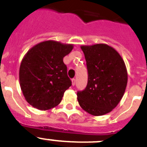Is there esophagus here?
<instances>
[{
    "mask_svg": "<svg viewBox=\"0 0 147 147\" xmlns=\"http://www.w3.org/2000/svg\"><path fill=\"white\" fill-rule=\"evenodd\" d=\"M71 82H72V85L74 86L75 84H76V79H71Z\"/></svg>",
    "mask_w": 147,
    "mask_h": 147,
    "instance_id": "obj_1",
    "label": "esophagus"
}]
</instances>
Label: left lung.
Wrapping results in <instances>:
<instances>
[{
    "instance_id": "obj_1",
    "label": "left lung",
    "mask_w": 147,
    "mask_h": 147,
    "mask_svg": "<svg viewBox=\"0 0 147 147\" xmlns=\"http://www.w3.org/2000/svg\"><path fill=\"white\" fill-rule=\"evenodd\" d=\"M88 71L85 90L77 92L79 106L93 116L111 112L123 97L127 71L121 55L106 44L81 46Z\"/></svg>"
}]
</instances>
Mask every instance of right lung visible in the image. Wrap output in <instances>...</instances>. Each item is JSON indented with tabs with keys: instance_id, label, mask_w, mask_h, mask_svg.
<instances>
[{
	"instance_id": "right-lung-1",
	"label": "right lung",
	"mask_w": 147,
	"mask_h": 147,
	"mask_svg": "<svg viewBox=\"0 0 147 147\" xmlns=\"http://www.w3.org/2000/svg\"><path fill=\"white\" fill-rule=\"evenodd\" d=\"M73 49V44L49 40L33 46L25 54L20 67V84L33 107L46 111L61 102L71 86L63 57Z\"/></svg>"
}]
</instances>
